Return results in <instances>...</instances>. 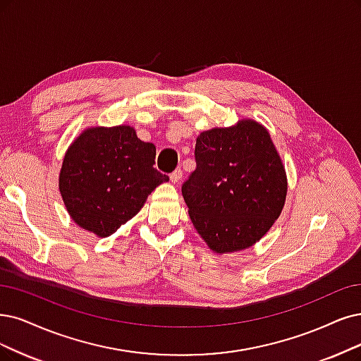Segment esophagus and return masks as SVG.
Returning a JSON list of instances; mask_svg holds the SVG:
<instances>
[{
    "label": "esophagus",
    "instance_id": "obj_1",
    "mask_svg": "<svg viewBox=\"0 0 361 361\" xmlns=\"http://www.w3.org/2000/svg\"><path fill=\"white\" fill-rule=\"evenodd\" d=\"M181 177H183V171L181 169H176V171H172L169 173V178H171L172 183H180Z\"/></svg>",
    "mask_w": 361,
    "mask_h": 361
}]
</instances>
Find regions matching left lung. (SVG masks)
<instances>
[{"label":"left lung","instance_id":"8db88e82","mask_svg":"<svg viewBox=\"0 0 361 361\" xmlns=\"http://www.w3.org/2000/svg\"><path fill=\"white\" fill-rule=\"evenodd\" d=\"M181 185L192 223L212 251L251 247L281 214L286 169L269 132L252 120L202 132Z\"/></svg>","mask_w":361,"mask_h":361}]
</instances>
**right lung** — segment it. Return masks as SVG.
I'll use <instances>...</instances> for the list:
<instances>
[{
  "label": "right lung",
  "instance_id": "obj_1",
  "mask_svg": "<svg viewBox=\"0 0 361 361\" xmlns=\"http://www.w3.org/2000/svg\"><path fill=\"white\" fill-rule=\"evenodd\" d=\"M156 147L130 126L92 128L63 157L59 190L73 220L101 238L130 220L165 173L154 168Z\"/></svg>",
  "mask_w": 361,
  "mask_h": 361
}]
</instances>
